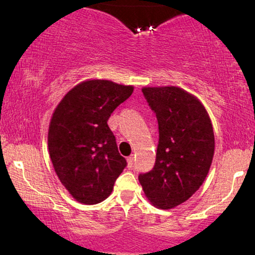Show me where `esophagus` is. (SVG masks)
<instances>
[{"label":"esophagus","mask_w":255,"mask_h":255,"mask_svg":"<svg viewBox=\"0 0 255 255\" xmlns=\"http://www.w3.org/2000/svg\"><path fill=\"white\" fill-rule=\"evenodd\" d=\"M133 161H134V159H133V157H132V156L128 158V168L133 167Z\"/></svg>","instance_id":"34e87169"}]
</instances>
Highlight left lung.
I'll return each instance as SVG.
<instances>
[{
	"mask_svg": "<svg viewBox=\"0 0 255 255\" xmlns=\"http://www.w3.org/2000/svg\"><path fill=\"white\" fill-rule=\"evenodd\" d=\"M159 130L156 163L138 176L154 206L170 210L183 204L204 183L214 154V133L204 105L177 87L144 88Z\"/></svg>",
	"mask_w": 255,
	"mask_h": 255,
	"instance_id": "left-lung-1",
	"label": "left lung"
}]
</instances>
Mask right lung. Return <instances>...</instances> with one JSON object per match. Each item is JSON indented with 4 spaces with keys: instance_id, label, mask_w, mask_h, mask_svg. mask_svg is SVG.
I'll use <instances>...</instances> for the list:
<instances>
[{
    "instance_id": "right-lung-1",
    "label": "right lung",
    "mask_w": 255,
    "mask_h": 255,
    "mask_svg": "<svg viewBox=\"0 0 255 255\" xmlns=\"http://www.w3.org/2000/svg\"><path fill=\"white\" fill-rule=\"evenodd\" d=\"M133 88L92 79L71 89L52 115L49 153L61 183L79 203L98 204L110 196L127 167L108 121Z\"/></svg>"
}]
</instances>
